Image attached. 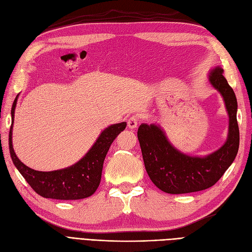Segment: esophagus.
I'll use <instances>...</instances> for the list:
<instances>
[{"instance_id":"1","label":"esophagus","mask_w":252,"mask_h":252,"mask_svg":"<svg viewBox=\"0 0 252 252\" xmlns=\"http://www.w3.org/2000/svg\"><path fill=\"white\" fill-rule=\"evenodd\" d=\"M138 123H139V118L135 116L130 117L127 121V125H128L129 129H135L136 127H138Z\"/></svg>"}]
</instances>
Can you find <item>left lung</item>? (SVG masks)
I'll use <instances>...</instances> for the list:
<instances>
[{"label": "left lung", "instance_id": "8db88e82", "mask_svg": "<svg viewBox=\"0 0 252 252\" xmlns=\"http://www.w3.org/2000/svg\"><path fill=\"white\" fill-rule=\"evenodd\" d=\"M220 66L209 72V82L223 96L229 116L227 141L217 151L206 157L188 156L172 146L159 126L141 124L139 127L138 139L145 168L152 183L162 191L182 194L207 189L222 178L234 161L240 145L238 102Z\"/></svg>", "mask_w": 252, "mask_h": 252}]
</instances>
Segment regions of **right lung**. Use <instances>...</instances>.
<instances>
[{"instance_id": "obj_1", "label": "right lung", "mask_w": 252, "mask_h": 252, "mask_svg": "<svg viewBox=\"0 0 252 252\" xmlns=\"http://www.w3.org/2000/svg\"><path fill=\"white\" fill-rule=\"evenodd\" d=\"M18 95L11 108L9 151L14 166L34 191L46 199L81 200L93 195L100 185L102 169L110 145L126 128V122L113 124L102 131L94 146L78 163L64 169L37 171L23 164L12 147V125Z\"/></svg>"}]
</instances>
